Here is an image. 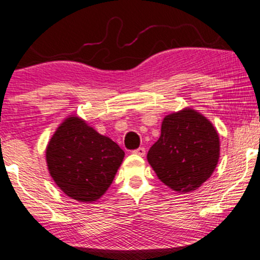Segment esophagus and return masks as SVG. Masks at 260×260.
Returning a JSON list of instances; mask_svg holds the SVG:
<instances>
[{
	"mask_svg": "<svg viewBox=\"0 0 260 260\" xmlns=\"http://www.w3.org/2000/svg\"><path fill=\"white\" fill-rule=\"evenodd\" d=\"M145 148H143V146H140V148L133 150V154L138 155V156H145Z\"/></svg>",
	"mask_w": 260,
	"mask_h": 260,
	"instance_id": "obj_1",
	"label": "esophagus"
}]
</instances>
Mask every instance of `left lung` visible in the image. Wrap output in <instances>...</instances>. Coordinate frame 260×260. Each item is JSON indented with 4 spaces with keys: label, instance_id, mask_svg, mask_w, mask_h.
<instances>
[{
    "label": "left lung",
    "instance_id": "1",
    "mask_svg": "<svg viewBox=\"0 0 260 260\" xmlns=\"http://www.w3.org/2000/svg\"><path fill=\"white\" fill-rule=\"evenodd\" d=\"M219 158V137L201 114L185 109L164 118L161 136L148 152V161L165 185L189 192L202 185Z\"/></svg>",
    "mask_w": 260,
    "mask_h": 260
}]
</instances>
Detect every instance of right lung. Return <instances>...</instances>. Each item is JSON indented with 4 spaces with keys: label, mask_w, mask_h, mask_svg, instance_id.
<instances>
[{
    "label": "right lung",
    "mask_w": 260,
    "mask_h": 260,
    "mask_svg": "<svg viewBox=\"0 0 260 260\" xmlns=\"http://www.w3.org/2000/svg\"><path fill=\"white\" fill-rule=\"evenodd\" d=\"M124 152L79 117H69L46 150L49 173L57 185L80 202L96 201L114 180Z\"/></svg>",
    "instance_id": "1"
}]
</instances>
